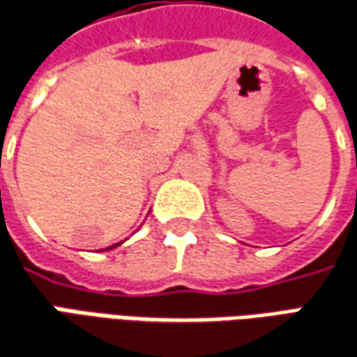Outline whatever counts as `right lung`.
I'll return each mask as SVG.
<instances>
[{
	"label": "right lung",
	"instance_id": "right-lung-1",
	"mask_svg": "<svg viewBox=\"0 0 357 357\" xmlns=\"http://www.w3.org/2000/svg\"><path fill=\"white\" fill-rule=\"evenodd\" d=\"M118 245H119V243H116V245H112V248H118ZM112 248H106V249H112Z\"/></svg>",
	"mask_w": 357,
	"mask_h": 357
}]
</instances>
